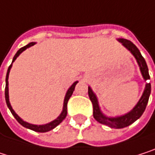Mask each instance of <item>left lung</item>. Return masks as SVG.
<instances>
[{"label":"left lung","instance_id":"left-lung-1","mask_svg":"<svg viewBox=\"0 0 155 155\" xmlns=\"http://www.w3.org/2000/svg\"><path fill=\"white\" fill-rule=\"evenodd\" d=\"M117 40L120 43H122V45L126 49H128L131 52V54L134 57V58L136 59V62H137V64L139 66L141 74H142L144 81L150 79L147 64H146L144 58H143V56L141 55V52L136 48V46L133 42H131L130 40H127L125 39H117ZM150 94H151V84L146 83L141 98L139 99L137 104L134 106V107L130 112H128V113H126V114H124L123 116L111 117V116H107L106 115L103 114V112L100 109L98 100H97V97L96 94L93 92L92 88L90 87H88V96H89V98H90V100H91V102L93 104V116H94V118L98 123L106 124V125H107V126H109L111 128H115V129L126 127V126L132 124L137 119H139L141 117V116L143 114L144 110H145V107H146L148 100H149Z\"/></svg>","mask_w":155,"mask_h":155}]
</instances>
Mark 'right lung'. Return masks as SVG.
<instances>
[{"instance_id": "1", "label": "right lung", "mask_w": 155, "mask_h": 155, "mask_svg": "<svg viewBox=\"0 0 155 155\" xmlns=\"http://www.w3.org/2000/svg\"><path fill=\"white\" fill-rule=\"evenodd\" d=\"M36 43L35 42H31V43H29L28 45H26V46H24V47H22L21 48H20L18 51H17V53L15 54V56L13 57V59H12V64H11V66L9 67V68H8V71H7V75H6V80H5V82H6V87H5V100H6V104H7V107H9V109H10V111H11V113L12 114V116L15 117V119L22 125V126H24V127H26V128H28V129H31V130H33V131H35V132H39V133H46V132H48V131H50V130H52V129H54L56 126H58L65 118H66V116H67V113H68V110H67V106H68V99L70 98V97L72 96V94H73V91H74V89H75V87H76V85L78 84V81H76V82H74L72 85H71V87L68 89V91H67V93H66V96H65V98H64V103H63V109H62V112L60 113V115L58 116L56 119H54L53 121H51V122H49V123H48V124H30V123H28V122H26V121H24V120H22L20 116H18L16 113H15V111L12 109V106H11V103H10V99H9V81H8V79H9V74H10V71H11V68H12V63L16 60V58L20 56V54H21L25 49H27L28 48H30V47H31V46H33V45H35Z\"/></svg>"}]
</instances>
